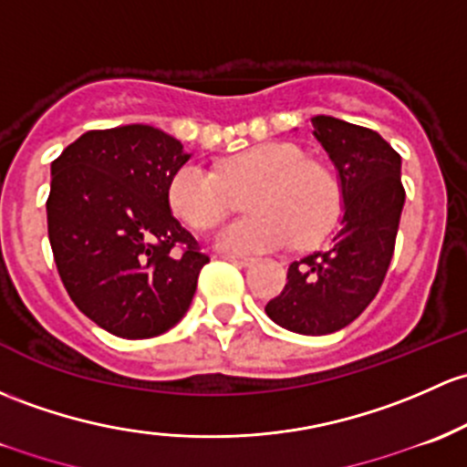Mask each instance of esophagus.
Wrapping results in <instances>:
<instances>
[{"label": "esophagus", "instance_id": "1", "mask_svg": "<svg viewBox=\"0 0 467 467\" xmlns=\"http://www.w3.org/2000/svg\"><path fill=\"white\" fill-rule=\"evenodd\" d=\"M223 259L225 262L237 264V266H250V264H253V259L250 257H237V254H223Z\"/></svg>", "mask_w": 467, "mask_h": 467}]
</instances>
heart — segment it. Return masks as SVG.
Instances as JSON below:
<instances>
[{
	"instance_id": "heart-1",
	"label": "heart",
	"mask_w": 467,
	"mask_h": 467,
	"mask_svg": "<svg viewBox=\"0 0 467 467\" xmlns=\"http://www.w3.org/2000/svg\"><path fill=\"white\" fill-rule=\"evenodd\" d=\"M250 185L246 210L253 214L214 237L223 253H266L291 239L308 246L331 230L340 210L333 176L291 143L250 147L223 165V176L199 163L181 165L168 185L170 208L194 230H210L228 214L233 192Z\"/></svg>"
}]
</instances>
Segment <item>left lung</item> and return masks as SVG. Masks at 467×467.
I'll return each mask as SVG.
<instances>
[{
  "label": "left lung",
  "instance_id": "left-lung-1",
  "mask_svg": "<svg viewBox=\"0 0 467 467\" xmlns=\"http://www.w3.org/2000/svg\"><path fill=\"white\" fill-rule=\"evenodd\" d=\"M311 130L337 170L340 230L327 250L288 266L286 286L266 313L288 331L327 336L356 320L380 291L405 190L400 154L378 131L333 116H313Z\"/></svg>",
  "mask_w": 467,
  "mask_h": 467
}]
</instances>
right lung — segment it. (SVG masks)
<instances>
[{"label":"right lung","mask_w":467,"mask_h":467,"mask_svg":"<svg viewBox=\"0 0 467 467\" xmlns=\"http://www.w3.org/2000/svg\"><path fill=\"white\" fill-rule=\"evenodd\" d=\"M181 140L150 125L82 134L51 163L48 242L68 297L100 328L154 337L190 308L210 262L170 210ZM181 245L184 253L171 255Z\"/></svg>","instance_id":"add662e5"}]
</instances>
